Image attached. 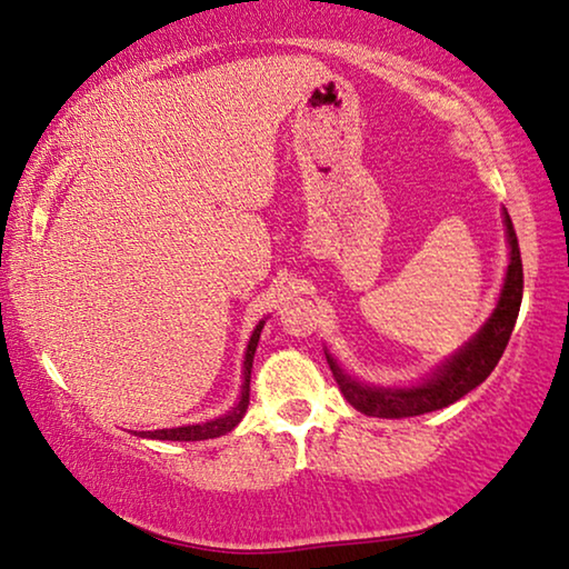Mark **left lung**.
<instances>
[{"mask_svg": "<svg viewBox=\"0 0 569 569\" xmlns=\"http://www.w3.org/2000/svg\"><path fill=\"white\" fill-rule=\"evenodd\" d=\"M503 226L508 238V269L503 287H500L496 310L485 320L480 331L469 339L462 349L443 359L431 375L423 377L421 382L406 387H385V385H367L351 377L336 361L331 351L326 349V359L331 365V372L339 382L343 398L351 402L359 413L375 418H410L423 416L431 410H441L465 398L469 390L488 380L492 369L503 357L510 333H513L518 310H521L523 298V267L521 251H518V238L510 216L503 210Z\"/></svg>", "mask_w": 569, "mask_h": 569, "instance_id": "1", "label": "left lung"}]
</instances>
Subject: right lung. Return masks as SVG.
Masks as SVG:
<instances>
[{
  "mask_svg": "<svg viewBox=\"0 0 569 569\" xmlns=\"http://www.w3.org/2000/svg\"><path fill=\"white\" fill-rule=\"evenodd\" d=\"M267 318H261L257 328H253L249 346H246L243 353V382H241V392L233 402V408L228 410L226 416L212 418V421L204 423H192V426H177V428H159V431H136V436L141 439H156V441H204V439H218V436H226L228 431L241 423V418L246 416V408H249V392H251V367H253V353H257L259 346V336L261 328H264Z\"/></svg>",
  "mask_w": 569,
  "mask_h": 569,
  "instance_id": "add662e5",
  "label": "right lung"
}]
</instances>
